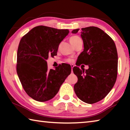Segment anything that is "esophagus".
<instances>
[{
    "label": "esophagus",
    "instance_id": "34e87169",
    "mask_svg": "<svg viewBox=\"0 0 130 130\" xmlns=\"http://www.w3.org/2000/svg\"><path fill=\"white\" fill-rule=\"evenodd\" d=\"M70 67H71V69H72V72L73 71V68L74 67L73 65H70Z\"/></svg>",
    "mask_w": 130,
    "mask_h": 130
}]
</instances>
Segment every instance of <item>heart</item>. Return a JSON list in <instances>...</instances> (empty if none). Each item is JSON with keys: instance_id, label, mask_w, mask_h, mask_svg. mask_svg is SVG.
<instances>
[{"instance_id": "b5f03b06", "label": "heart", "mask_w": 130, "mask_h": 130, "mask_svg": "<svg viewBox=\"0 0 130 130\" xmlns=\"http://www.w3.org/2000/svg\"><path fill=\"white\" fill-rule=\"evenodd\" d=\"M80 37L78 36H73L70 37V39H69V41H70V42L71 43V44L73 46L74 45V44H75L77 42L79 39H80ZM66 62H69L71 61V60L70 59H67V60H65Z\"/></svg>"}]
</instances>
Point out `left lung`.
<instances>
[{
	"label": "left lung",
	"instance_id": "1",
	"mask_svg": "<svg viewBox=\"0 0 130 130\" xmlns=\"http://www.w3.org/2000/svg\"><path fill=\"white\" fill-rule=\"evenodd\" d=\"M79 29L72 31L77 33ZM84 51L78 57L79 63L88 69L73 68L78 78L74 85L77 96L83 102L93 104L103 99L112 88L118 74V57L114 41L100 28L90 26L81 28Z\"/></svg>",
	"mask_w": 130,
	"mask_h": 130
}]
</instances>
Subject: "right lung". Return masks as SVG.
<instances>
[{"label": "right lung", "mask_w": 130, "mask_h": 130, "mask_svg": "<svg viewBox=\"0 0 130 130\" xmlns=\"http://www.w3.org/2000/svg\"><path fill=\"white\" fill-rule=\"evenodd\" d=\"M69 32L67 29L38 26L21 38L17 72L26 93L34 100L44 102L53 98L71 73L67 63L49 70L46 61L50 56H56L59 45Z\"/></svg>", "instance_id": "1"}]
</instances>
